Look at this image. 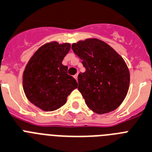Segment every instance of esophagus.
Masks as SVG:
<instances>
[{"label":"esophagus","mask_w":152,"mask_h":152,"mask_svg":"<svg viewBox=\"0 0 152 152\" xmlns=\"http://www.w3.org/2000/svg\"><path fill=\"white\" fill-rule=\"evenodd\" d=\"M74 78H75V79H76V81H77V80H78V74H76V75H75V76H74Z\"/></svg>","instance_id":"1"}]
</instances>
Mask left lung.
Instances as JSON below:
<instances>
[{"mask_svg":"<svg viewBox=\"0 0 152 152\" xmlns=\"http://www.w3.org/2000/svg\"><path fill=\"white\" fill-rule=\"evenodd\" d=\"M72 49L86 69L78 75V89L87 106L98 114L117 109L127 95L130 82L122 56L98 39L79 41Z\"/></svg>","mask_w":152,"mask_h":152,"instance_id":"8db88e82","label":"left lung"}]
</instances>
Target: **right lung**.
Instances as JSON below:
<instances>
[{"instance_id":"right-lung-1","label":"right lung","mask_w":152,"mask_h":152,"mask_svg":"<svg viewBox=\"0 0 152 152\" xmlns=\"http://www.w3.org/2000/svg\"><path fill=\"white\" fill-rule=\"evenodd\" d=\"M70 50L69 43H46L30 58L23 75V88L30 102L43 111L63 106L67 96L77 88L76 80L67 73L62 61Z\"/></svg>"}]
</instances>
